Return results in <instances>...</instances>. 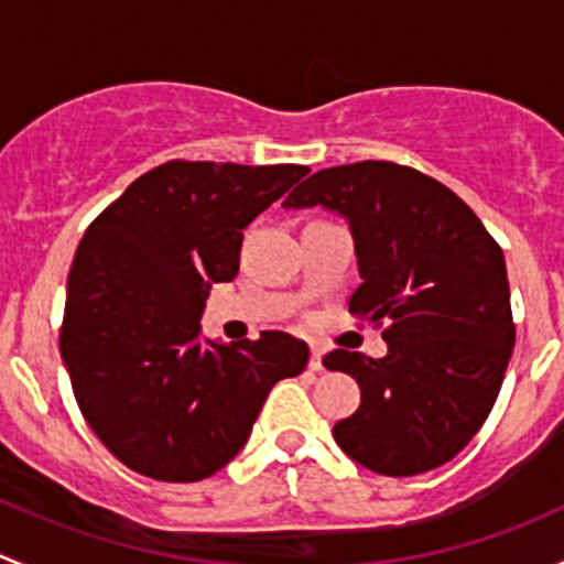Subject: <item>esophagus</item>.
<instances>
[{"instance_id": "obj_1", "label": "esophagus", "mask_w": 564, "mask_h": 564, "mask_svg": "<svg viewBox=\"0 0 564 564\" xmlns=\"http://www.w3.org/2000/svg\"><path fill=\"white\" fill-rule=\"evenodd\" d=\"M308 368H311V371H314V373H322V371H324V351L318 349V346H311Z\"/></svg>"}]
</instances>
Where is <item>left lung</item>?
Instances as JSON below:
<instances>
[{"label": "left lung", "mask_w": 564, "mask_h": 564, "mask_svg": "<svg viewBox=\"0 0 564 564\" xmlns=\"http://www.w3.org/2000/svg\"><path fill=\"white\" fill-rule=\"evenodd\" d=\"M283 207H324L349 224L362 278L349 311L390 322L379 360L346 349L324 357L362 392L333 429L340 451L388 477L456 458L486 423L513 355L502 248L451 187L390 161L322 169Z\"/></svg>", "instance_id": "1"}]
</instances>
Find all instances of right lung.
Masks as SVG:
<instances>
[{
	"mask_svg": "<svg viewBox=\"0 0 564 564\" xmlns=\"http://www.w3.org/2000/svg\"><path fill=\"white\" fill-rule=\"evenodd\" d=\"M308 166L172 161L93 220L67 275L62 362L89 429L124 466L193 482L246 447L272 384L308 366L305 340L202 338L213 283L240 270L242 229Z\"/></svg>",
	"mask_w": 564,
	"mask_h": 564,
	"instance_id": "1",
	"label": "right lung"
}]
</instances>
